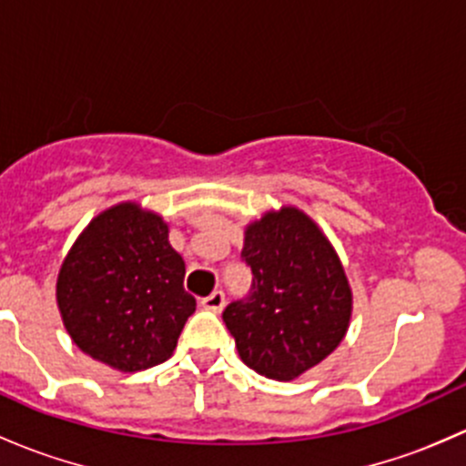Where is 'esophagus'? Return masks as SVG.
I'll list each match as a JSON object with an SVG mask.
<instances>
[{
    "label": "esophagus",
    "mask_w": 466,
    "mask_h": 466,
    "mask_svg": "<svg viewBox=\"0 0 466 466\" xmlns=\"http://www.w3.org/2000/svg\"><path fill=\"white\" fill-rule=\"evenodd\" d=\"M200 304H203L207 311L218 313L220 309L225 307V293H223V290H214V293L207 295V298H203V302H200Z\"/></svg>",
    "instance_id": "obj_1"
}]
</instances>
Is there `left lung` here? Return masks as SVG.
I'll list each match as a JSON object with an SVG mask.
<instances>
[{"label": "left lung", "instance_id": "8db88e82", "mask_svg": "<svg viewBox=\"0 0 466 466\" xmlns=\"http://www.w3.org/2000/svg\"><path fill=\"white\" fill-rule=\"evenodd\" d=\"M241 257L252 270L250 295L223 311L238 356L261 377L298 379L322 363L350 327L351 289L342 263L298 207L248 225Z\"/></svg>", "mask_w": 466, "mask_h": 466}]
</instances>
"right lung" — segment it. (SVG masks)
<instances>
[{"label":"right lung","instance_id":"add662e5","mask_svg":"<svg viewBox=\"0 0 466 466\" xmlns=\"http://www.w3.org/2000/svg\"><path fill=\"white\" fill-rule=\"evenodd\" d=\"M162 216L137 203L98 214L65 257L56 284L65 329L81 351L119 372L173 354L196 299Z\"/></svg>","mask_w":466,"mask_h":466}]
</instances>
